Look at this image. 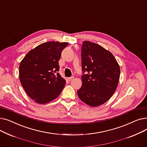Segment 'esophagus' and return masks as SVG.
Here are the masks:
<instances>
[{"mask_svg": "<svg viewBox=\"0 0 147 147\" xmlns=\"http://www.w3.org/2000/svg\"><path fill=\"white\" fill-rule=\"evenodd\" d=\"M73 79H74V77L73 76H72V77H70V78H67V80H68V81H71L72 80H73Z\"/></svg>", "mask_w": 147, "mask_h": 147, "instance_id": "obj_1", "label": "esophagus"}]
</instances>
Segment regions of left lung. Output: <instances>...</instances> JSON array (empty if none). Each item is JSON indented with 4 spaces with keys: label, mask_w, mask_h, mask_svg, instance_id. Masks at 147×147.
Wrapping results in <instances>:
<instances>
[{
    "label": "left lung",
    "mask_w": 147,
    "mask_h": 147,
    "mask_svg": "<svg viewBox=\"0 0 147 147\" xmlns=\"http://www.w3.org/2000/svg\"><path fill=\"white\" fill-rule=\"evenodd\" d=\"M82 85L78 95L83 102L96 107L114 93L120 69L113 54L100 45L84 41L81 50Z\"/></svg>",
    "instance_id": "1"
}]
</instances>
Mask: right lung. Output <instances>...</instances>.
<instances>
[{
  "mask_svg": "<svg viewBox=\"0 0 147 147\" xmlns=\"http://www.w3.org/2000/svg\"><path fill=\"white\" fill-rule=\"evenodd\" d=\"M68 43L48 42L27 53L19 67L20 82L27 94L38 104H46L57 98L65 80L58 73V61Z\"/></svg>",
  "mask_w": 147,
  "mask_h": 147,
  "instance_id": "right-lung-1",
  "label": "right lung"
}]
</instances>
